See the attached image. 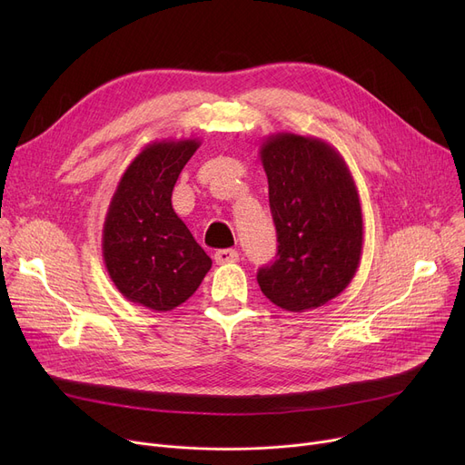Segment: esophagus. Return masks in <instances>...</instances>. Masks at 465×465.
<instances>
[{"instance_id": "34e87169", "label": "esophagus", "mask_w": 465, "mask_h": 465, "mask_svg": "<svg viewBox=\"0 0 465 465\" xmlns=\"http://www.w3.org/2000/svg\"><path fill=\"white\" fill-rule=\"evenodd\" d=\"M237 260H239V254H237V251H233V249H223V251H216V252H214V262H216L218 265L232 263V262H237Z\"/></svg>"}]
</instances>
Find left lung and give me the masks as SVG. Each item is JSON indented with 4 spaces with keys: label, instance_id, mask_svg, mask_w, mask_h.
<instances>
[{
    "label": "left lung",
    "instance_id": "1",
    "mask_svg": "<svg viewBox=\"0 0 465 465\" xmlns=\"http://www.w3.org/2000/svg\"><path fill=\"white\" fill-rule=\"evenodd\" d=\"M279 251L258 272L263 296L290 312L322 307L358 272L363 220L354 179L319 137L273 134L260 146Z\"/></svg>",
    "mask_w": 465,
    "mask_h": 465
}]
</instances>
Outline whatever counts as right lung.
Here are the masks:
<instances>
[{
	"mask_svg": "<svg viewBox=\"0 0 465 465\" xmlns=\"http://www.w3.org/2000/svg\"><path fill=\"white\" fill-rule=\"evenodd\" d=\"M200 139L153 141L120 177L104 223V262L118 292L144 309L165 312L184 303L211 270L171 205L179 173Z\"/></svg>",
	"mask_w": 465,
	"mask_h": 465,
	"instance_id": "add662e5",
	"label": "right lung"
}]
</instances>
